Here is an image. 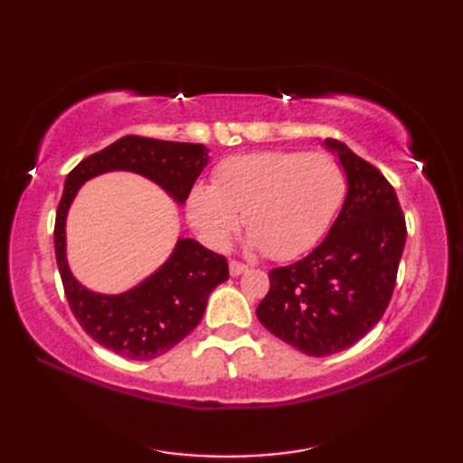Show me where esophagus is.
<instances>
[{
	"instance_id": "34e87169",
	"label": "esophagus",
	"mask_w": 463,
	"mask_h": 463,
	"mask_svg": "<svg viewBox=\"0 0 463 463\" xmlns=\"http://www.w3.org/2000/svg\"><path fill=\"white\" fill-rule=\"evenodd\" d=\"M247 270H249L247 264L237 262V260H231V262H229V272H231V277H241V274H244Z\"/></svg>"
}]
</instances>
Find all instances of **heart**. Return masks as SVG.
Wrapping results in <instances>:
<instances>
[{
	"label": "heart",
	"instance_id": "b5f03b06",
	"mask_svg": "<svg viewBox=\"0 0 463 463\" xmlns=\"http://www.w3.org/2000/svg\"><path fill=\"white\" fill-rule=\"evenodd\" d=\"M346 189V173L332 155H234L213 171V186H193L186 216L209 247L222 249L237 231L242 213L250 231L249 247L267 250L277 260H290L328 231Z\"/></svg>",
	"mask_w": 463,
	"mask_h": 463
}]
</instances>
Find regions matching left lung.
<instances>
[{
    "instance_id": "1",
    "label": "left lung",
    "mask_w": 463,
    "mask_h": 463,
    "mask_svg": "<svg viewBox=\"0 0 463 463\" xmlns=\"http://www.w3.org/2000/svg\"><path fill=\"white\" fill-rule=\"evenodd\" d=\"M324 146L348 181L338 219L308 257L270 270L257 308L264 328L308 356L346 350L376 326L406 244L404 214L383 175L336 139Z\"/></svg>"
}]
</instances>
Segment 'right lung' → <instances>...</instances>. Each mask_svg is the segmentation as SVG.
<instances>
[{
    "label": "right lung",
    "mask_w": 463,
    "mask_h": 463,
    "mask_svg": "<svg viewBox=\"0 0 463 463\" xmlns=\"http://www.w3.org/2000/svg\"><path fill=\"white\" fill-rule=\"evenodd\" d=\"M206 163L209 149L204 145L127 135L87 156L67 175L53 232L65 297L83 330L123 358L153 360L193 332L209 294L229 279V264L221 254L181 237L171 257L137 287L121 294L93 292L73 277L67 262L69 206L87 181L111 171L141 175L159 184L176 204H184Z\"/></svg>",
    "instance_id": "1"
}]
</instances>
